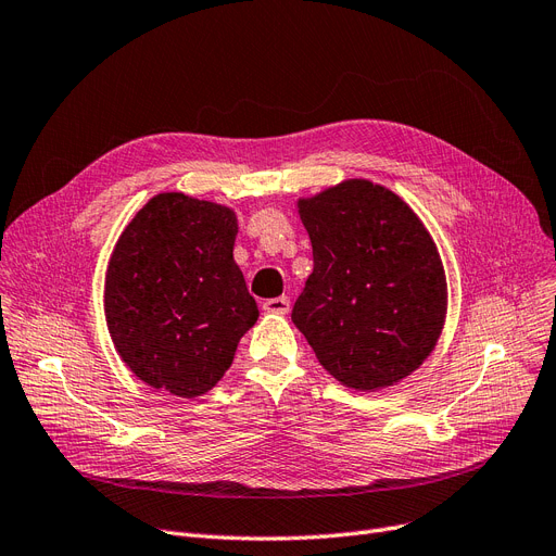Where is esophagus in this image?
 <instances>
[{
  "label": "esophagus",
  "mask_w": 556,
  "mask_h": 556,
  "mask_svg": "<svg viewBox=\"0 0 556 556\" xmlns=\"http://www.w3.org/2000/svg\"><path fill=\"white\" fill-rule=\"evenodd\" d=\"M262 307L267 309V312H271V314H287V312H289V299H287V296L269 299V301H264Z\"/></svg>",
  "instance_id": "1"
}]
</instances>
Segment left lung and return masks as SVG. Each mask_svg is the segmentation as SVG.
Here are the masks:
<instances>
[{"instance_id": "left-lung-1", "label": "left lung", "mask_w": 556, "mask_h": 556, "mask_svg": "<svg viewBox=\"0 0 556 556\" xmlns=\"http://www.w3.org/2000/svg\"><path fill=\"white\" fill-rule=\"evenodd\" d=\"M314 269L292 321L326 371L357 391L401 382L434 351L445 271L430 232L391 190L364 178L299 199Z\"/></svg>"}]
</instances>
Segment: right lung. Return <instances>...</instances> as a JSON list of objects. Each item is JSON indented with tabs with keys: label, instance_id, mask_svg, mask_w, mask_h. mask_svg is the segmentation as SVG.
Segmentation results:
<instances>
[{
	"label": "right lung",
	"instance_id": "right-lung-1",
	"mask_svg": "<svg viewBox=\"0 0 556 556\" xmlns=\"http://www.w3.org/2000/svg\"><path fill=\"white\" fill-rule=\"evenodd\" d=\"M230 207L155 194L105 271V324L124 364L153 389L197 399L228 371L257 305L232 260Z\"/></svg>",
	"mask_w": 556,
	"mask_h": 556
}]
</instances>
